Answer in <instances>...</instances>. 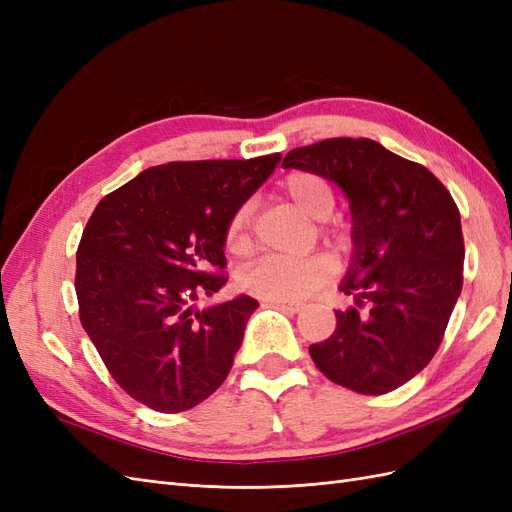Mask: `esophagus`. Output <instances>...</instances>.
Masks as SVG:
<instances>
[{
	"label": "esophagus",
	"instance_id": "1",
	"mask_svg": "<svg viewBox=\"0 0 512 512\" xmlns=\"http://www.w3.org/2000/svg\"><path fill=\"white\" fill-rule=\"evenodd\" d=\"M269 305H273V307H280V309H286V312H292V314H297V312H301V303H294V301H280V299H275V301H267Z\"/></svg>",
	"mask_w": 512,
	"mask_h": 512
}]
</instances>
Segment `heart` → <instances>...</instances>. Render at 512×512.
Segmentation results:
<instances>
[{
	"label": "heart",
	"instance_id": "1",
	"mask_svg": "<svg viewBox=\"0 0 512 512\" xmlns=\"http://www.w3.org/2000/svg\"><path fill=\"white\" fill-rule=\"evenodd\" d=\"M284 194L309 220L329 218L335 207V192L331 183L307 170H297L284 179ZM226 247L235 254H245L252 247V207L241 205L230 215L226 224ZM335 273V262L324 256L307 258H260L245 267L239 275V286L265 301H299L322 284H327Z\"/></svg>",
	"mask_w": 512,
	"mask_h": 512
}]
</instances>
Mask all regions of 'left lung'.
<instances>
[{"label":"left lung","mask_w":512,"mask_h":512,"mask_svg":"<svg viewBox=\"0 0 512 512\" xmlns=\"http://www.w3.org/2000/svg\"><path fill=\"white\" fill-rule=\"evenodd\" d=\"M284 168L337 183L350 200L352 265L329 339L309 346L324 376L363 395L412 380L438 352L463 286L455 200L425 166L371 138H327L292 149Z\"/></svg>","instance_id":"1"}]
</instances>
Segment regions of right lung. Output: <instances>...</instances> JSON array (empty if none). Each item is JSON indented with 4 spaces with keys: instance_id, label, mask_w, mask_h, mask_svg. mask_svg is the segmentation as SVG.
Listing matches in <instances>:
<instances>
[{
    "instance_id": "add662e5",
    "label": "right lung",
    "mask_w": 512,
    "mask_h": 512,
    "mask_svg": "<svg viewBox=\"0 0 512 512\" xmlns=\"http://www.w3.org/2000/svg\"><path fill=\"white\" fill-rule=\"evenodd\" d=\"M280 160L153 166L91 213L76 252L81 324L115 382L143 406L190 410L226 380L258 301L192 303L226 284L218 273L226 224Z\"/></svg>"
}]
</instances>
